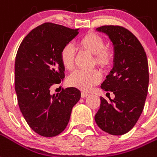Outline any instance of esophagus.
Instances as JSON below:
<instances>
[{"instance_id":"obj_1","label":"esophagus","mask_w":157,"mask_h":157,"mask_svg":"<svg viewBox=\"0 0 157 157\" xmlns=\"http://www.w3.org/2000/svg\"><path fill=\"white\" fill-rule=\"evenodd\" d=\"M87 96H89V94H88V93H87V92H82V93H81V97H82V98H87Z\"/></svg>"}]
</instances>
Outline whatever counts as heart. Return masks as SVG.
<instances>
[{
  "label": "heart",
  "mask_w": 157,
  "mask_h": 157,
  "mask_svg": "<svg viewBox=\"0 0 157 157\" xmlns=\"http://www.w3.org/2000/svg\"><path fill=\"white\" fill-rule=\"evenodd\" d=\"M80 46L83 47L91 54L94 55L96 65L106 67L110 65L113 59L110 51L105 49L104 40L96 33H88L81 38ZM75 49L72 43L65 45L60 51V61L65 69L71 70L75 65ZM101 79L100 73L97 70H78L72 73L68 78V84L71 87L87 91L93 85L97 84Z\"/></svg>",
  "instance_id": "obj_1"
}]
</instances>
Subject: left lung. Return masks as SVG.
<instances>
[{"instance_id": "1", "label": "left lung", "mask_w": 157, "mask_h": 157, "mask_svg": "<svg viewBox=\"0 0 157 157\" xmlns=\"http://www.w3.org/2000/svg\"><path fill=\"white\" fill-rule=\"evenodd\" d=\"M97 31L107 35L114 46V66L101 87L112 92L115 98L101 97L95 121L106 133L122 135L133 128L145 105L149 83L147 55L138 38L124 27L105 25Z\"/></svg>"}]
</instances>
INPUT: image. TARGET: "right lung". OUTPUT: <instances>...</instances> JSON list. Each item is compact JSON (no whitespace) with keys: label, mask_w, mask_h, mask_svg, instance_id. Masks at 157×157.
<instances>
[{"label":"right lung","mask_w":157,"mask_h":157,"mask_svg":"<svg viewBox=\"0 0 157 157\" xmlns=\"http://www.w3.org/2000/svg\"><path fill=\"white\" fill-rule=\"evenodd\" d=\"M78 30L45 23L24 37L17 52L14 87L18 104L29 127L43 137H55L65 130L81 97L76 87L51 94L52 86L65 78L60 51L77 36Z\"/></svg>","instance_id":"add662e5"}]
</instances>
